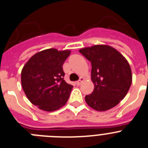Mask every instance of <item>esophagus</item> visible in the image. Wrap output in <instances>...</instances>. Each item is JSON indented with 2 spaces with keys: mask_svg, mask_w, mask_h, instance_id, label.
<instances>
[{
  "mask_svg": "<svg viewBox=\"0 0 148 148\" xmlns=\"http://www.w3.org/2000/svg\"><path fill=\"white\" fill-rule=\"evenodd\" d=\"M84 81V78L83 77H80V79L76 82V84H77V85H81Z\"/></svg>",
  "mask_w": 148,
  "mask_h": 148,
  "instance_id": "esophagus-1",
  "label": "esophagus"
}]
</instances>
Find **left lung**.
Instances as JSON below:
<instances>
[{"label": "left lung", "instance_id": "1", "mask_svg": "<svg viewBox=\"0 0 148 148\" xmlns=\"http://www.w3.org/2000/svg\"><path fill=\"white\" fill-rule=\"evenodd\" d=\"M91 62L94 90L85 96L90 108L106 111L125 97L132 83L131 68L126 58L113 47L99 44L79 49Z\"/></svg>", "mask_w": 148, "mask_h": 148}]
</instances>
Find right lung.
I'll list each match as a JSON object with an SVG mask.
<instances>
[{
    "mask_svg": "<svg viewBox=\"0 0 148 148\" xmlns=\"http://www.w3.org/2000/svg\"><path fill=\"white\" fill-rule=\"evenodd\" d=\"M71 51L47 49L35 53L21 71V84L27 99L39 109L53 112L66 104L73 86L64 79L62 65Z\"/></svg>",
    "mask_w": 148,
    "mask_h": 148,
    "instance_id": "obj_1",
    "label": "right lung"
}]
</instances>
